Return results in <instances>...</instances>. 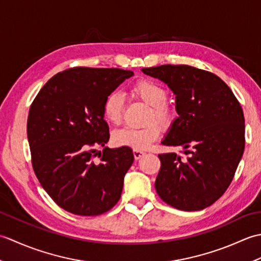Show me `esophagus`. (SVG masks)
<instances>
[{
    "label": "esophagus",
    "instance_id": "1",
    "mask_svg": "<svg viewBox=\"0 0 261 261\" xmlns=\"http://www.w3.org/2000/svg\"><path fill=\"white\" fill-rule=\"evenodd\" d=\"M145 151H142V150H134V156H135V158L138 160V159H140V158H142L143 156H145Z\"/></svg>",
    "mask_w": 261,
    "mask_h": 261
}]
</instances>
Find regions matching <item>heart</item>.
Returning a JSON list of instances; mask_svg holds the SVG:
<instances>
[{"mask_svg": "<svg viewBox=\"0 0 261 261\" xmlns=\"http://www.w3.org/2000/svg\"><path fill=\"white\" fill-rule=\"evenodd\" d=\"M132 96L149 105L146 122L142 127L125 126L116 130L112 139L116 146L130 147L136 150H145L158 139L160 127L168 129L177 118L174 104L167 101V88L150 80H140L131 87ZM102 113L108 123L119 125L123 120L124 97L119 92H111L105 96L102 104Z\"/></svg>", "mask_w": 261, "mask_h": 261, "instance_id": "heart-1", "label": "heart"}]
</instances>
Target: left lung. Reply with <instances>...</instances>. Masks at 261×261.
I'll list each match as a JSON object with an SVG mask.
<instances>
[{"label":"left lung","mask_w":261,"mask_h":261,"mask_svg":"<svg viewBox=\"0 0 261 261\" xmlns=\"http://www.w3.org/2000/svg\"><path fill=\"white\" fill-rule=\"evenodd\" d=\"M176 94L178 118L165 146L181 147V154L160 153L154 181L165 203L181 211H199L223 195L245 150V116L230 87L211 71L188 65L142 68Z\"/></svg>","instance_id":"obj_1"}]
</instances>
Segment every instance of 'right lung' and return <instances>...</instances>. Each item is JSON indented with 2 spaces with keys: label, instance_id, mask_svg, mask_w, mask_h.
Listing matches in <instances>:
<instances>
[{
  "label": "right lung",
  "instance_id": "add662e5",
  "mask_svg": "<svg viewBox=\"0 0 261 261\" xmlns=\"http://www.w3.org/2000/svg\"><path fill=\"white\" fill-rule=\"evenodd\" d=\"M132 75L120 68H69L53 76L33 99L27 122L32 168L53 201L69 213L99 215L119 202L132 149L95 148L110 139L105 96Z\"/></svg>",
  "mask_w": 261,
  "mask_h": 261
}]
</instances>
